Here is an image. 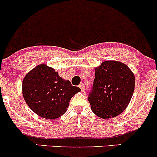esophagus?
Wrapping results in <instances>:
<instances>
[{
	"label": "esophagus",
	"mask_w": 157,
	"mask_h": 157,
	"mask_svg": "<svg viewBox=\"0 0 157 157\" xmlns=\"http://www.w3.org/2000/svg\"><path fill=\"white\" fill-rule=\"evenodd\" d=\"M79 88L81 89L82 92H85L86 89H85V85L84 84H80L79 85Z\"/></svg>",
	"instance_id": "1"
}]
</instances>
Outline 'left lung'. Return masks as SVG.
<instances>
[{"label": "left lung", "mask_w": 157, "mask_h": 157, "mask_svg": "<svg viewBox=\"0 0 157 157\" xmlns=\"http://www.w3.org/2000/svg\"><path fill=\"white\" fill-rule=\"evenodd\" d=\"M135 89V75L121 62L105 61L95 68L93 89L88 100L102 119L119 116L129 105Z\"/></svg>", "instance_id": "left-lung-1"}]
</instances>
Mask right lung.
Returning <instances> with one entry per match:
<instances>
[{"label":"right lung","instance_id":"obj_1","mask_svg":"<svg viewBox=\"0 0 157 157\" xmlns=\"http://www.w3.org/2000/svg\"><path fill=\"white\" fill-rule=\"evenodd\" d=\"M80 91L44 63L27 73L22 82V94L27 105L48 119H58L65 114L71 98Z\"/></svg>","mask_w":157,"mask_h":157}]
</instances>
